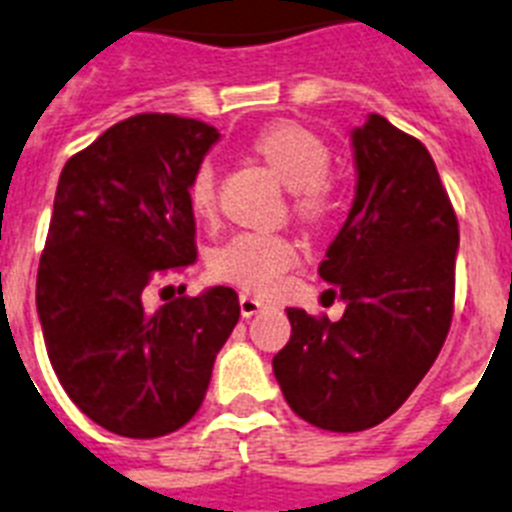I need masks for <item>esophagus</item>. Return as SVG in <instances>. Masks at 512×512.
<instances>
[{
  "instance_id": "esophagus-1",
  "label": "esophagus",
  "mask_w": 512,
  "mask_h": 512,
  "mask_svg": "<svg viewBox=\"0 0 512 512\" xmlns=\"http://www.w3.org/2000/svg\"><path fill=\"white\" fill-rule=\"evenodd\" d=\"M264 308V301H259V298H253V295L243 293L240 295V314L246 316V319H251V316H256Z\"/></svg>"
}]
</instances>
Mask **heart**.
I'll use <instances>...</instances> for the list:
<instances>
[{"instance_id": "b5f03b06", "label": "heart", "mask_w": 512, "mask_h": 512, "mask_svg": "<svg viewBox=\"0 0 512 512\" xmlns=\"http://www.w3.org/2000/svg\"><path fill=\"white\" fill-rule=\"evenodd\" d=\"M251 151L266 164L285 188H290V209L306 225H322L337 209L340 190L329 175L332 151L322 135L298 122H274L251 141ZM190 209L209 219L217 204V180L211 164H201L188 185ZM295 264L293 243L269 232H240L217 248L211 269L219 280L269 293L280 285L282 274Z\"/></svg>"}]
</instances>
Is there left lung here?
I'll list each match as a JSON object with an SVG mask.
<instances>
[{
    "instance_id": "left-lung-1",
    "label": "left lung",
    "mask_w": 512,
    "mask_h": 512,
    "mask_svg": "<svg viewBox=\"0 0 512 512\" xmlns=\"http://www.w3.org/2000/svg\"><path fill=\"white\" fill-rule=\"evenodd\" d=\"M356 198L319 264L340 322L287 308L274 356L287 405L327 432H363L408 400L453 322L458 217L434 159L382 114L353 130Z\"/></svg>"
}]
</instances>
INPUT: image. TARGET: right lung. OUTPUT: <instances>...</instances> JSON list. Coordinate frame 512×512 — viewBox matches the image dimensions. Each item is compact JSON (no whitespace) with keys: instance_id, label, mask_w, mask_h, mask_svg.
Wrapping results in <instances>:
<instances>
[{"instance_id":"right-lung-1","label":"right lung","mask_w":512,"mask_h":512,"mask_svg":"<svg viewBox=\"0 0 512 512\" xmlns=\"http://www.w3.org/2000/svg\"><path fill=\"white\" fill-rule=\"evenodd\" d=\"M217 128L177 114L117 122L70 156L38 261L36 306L59 384L107 432H177L204 403L238 293L211 287L149 311L146 287L196 261L188 185Z\"/></svg>"}]
</instances>
